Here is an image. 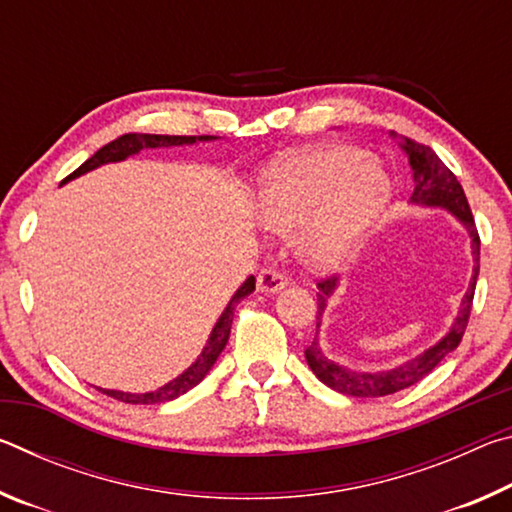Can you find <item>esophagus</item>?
<instances>
[{
	"instance_id": "esophagus-1",
	"label": "esophagus",
	"mask_w": 512,
	"mask_h": 512,
	"mask_svg": "<svg viewBox=\"0 0 512 512\" xmlns=\"http://www.w3.org/2000/svg\"><path fill=\"white\" fill-rule=\"evenodd\" d=\"M284 287H287V277H284L280 271L264 268V271L257 275V291L259 293H277Z\"/></svg>"
}]
</instances>
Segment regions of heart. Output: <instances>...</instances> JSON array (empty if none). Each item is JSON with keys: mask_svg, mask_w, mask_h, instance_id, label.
I'll use <instances>...</instances> for the list:
<instances>
[{"mask_svg": "<svg viewBox=\"0 0 512 512\" xmlns=\"http://www.w3.org/2000/svg\"><path fill=\"white\" fill-rule=\"evenodd\" d=\"M391 201V180L359 151L336 146L287 155L268 164L255 198L266 228L282 235L300 228L307 264L334 271L359 253Z\"/></svg>", "mask_w": 512, "mask_h": 512, "instance_id": "1", "label": "heart"}]
</instances>
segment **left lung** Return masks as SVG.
<instances>
[{
    "mask_svg": "<svg viewBox=\"0 0 512 512\" xmlns=\"http://www.w3.org/2000/svg\"><path fill=\"white\" fill-rule=\"evenodd\" d=\"M395 140H400V149L404 151L406 158H409V167L413 171V194H411V205L420 207H438V210H447L454 219L463 225L470 235V248H472V277L470 287H467L465 296L461 300V307H458V314L454 318L452 327L447 329L443 339H438L427 350H422L415 357L397 363L393 368L384 370H352L348 366H341L339 361L329 359L327 354L320 348V325H323V316L327 309L329 298L334 296L336 289H339V277H329V280L318 284V316H316V336L311 341L309 348L305 350V359L314 375L323 381L325 386L332 388L336 393L352 395V397H384L393 395L397 391H404L413 384H418L429 372L443 361L449 352H454L461 343L467 320H470L472 311V298L476 289V277H479V232H476L474 216L470 212V205H467V198L461 183H458L456 176L449 171L443 160L433 153L429 146L418 144L409 140V137H397L391 133Z\"/></svg>",
    "mask_w": 512,
    "mask_h": 512,
    "instance_id": "left-lung-1",
    "label": "left lung"
}]
</instances>
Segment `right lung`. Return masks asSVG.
Returning <instances> with one entry per match:
<instances>
[{
  "instance_id": "right-lung-1",
  "label": "right lung",
  "mask_w": 512,
  "mask_h": 512,
  "mask_svg": "<svg viewBox=\"0 0 512 512\" xmlns=\"http://www.w3.org/2000/svg\"><path fill=\"white\" fill-rule=\"evenodd\" d=\"M214 140H219V137H214V135H198V137L194 135L192 137V135L126 133V135L117 137V140H112L110 144L101 146V149L94 153L90 160H85L79 169H76L74 173H69V176L60 185H65V183H69V180L79 178V176H83V173H88L92 169H99V167H103V164L124 162L126 158H131V155H137L144 149H176V146H194L198 142H214ZM253 291H255V277L250 275L248 280L235 291V296L230 298L225 309L221 311L219 320H216L212 332H210V339H207L205 348L201 350V354H198V359L187 370L180 372L176 379L167 381V384L155 388V391H149V393L110 391V388H99V391L106 393L108 397H115V400H119V402H126V404H162V402L176 400V397L185 395L187 391H192L196 384H201V381L205 379L207 372L212 370L216 359H219V354L225 348V343H228L235 307L248 296V293H253Z\"/></svg>"
}]
</instances>
